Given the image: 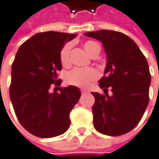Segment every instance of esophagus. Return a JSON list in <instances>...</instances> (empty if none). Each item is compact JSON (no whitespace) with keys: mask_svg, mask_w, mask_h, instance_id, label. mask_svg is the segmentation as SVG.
<instances>
[{"mask_svg":"<svg viewBox=\"0 0 159 159\" xmlns=\"http://www.w3.org/2000/svg\"><path fill=\"white\" fill-rule=\"evenodd\" d=\"M81 93H83V94H84V93H88V91H86V90H84V89H83V90H81Z\"/></svg>","mask_w":159,"mask_h":159,"instance_id":"esophagus-1","label":"esophagus"}]
</instances>
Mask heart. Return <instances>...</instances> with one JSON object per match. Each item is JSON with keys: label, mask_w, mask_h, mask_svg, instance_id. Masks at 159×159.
I'll list each match as a JSON object with an SVG mask.
<instances>
[{"label": "heart", "mask_w": 159, "mask_h": 159, "mask_svg": "<svg viewBox=\"0 0 159 159\" xmlns=\"http://www.w3.org/2000/svg\"><path fill=\"white\" fill-rule=\"evenodd\" d=\"M72 45L71 43H66L63 46L61 51L59 52V59L60 63L63 66H68L70 64V52H71ZM84 48L86 52L93 56L94 54H99L100 51V45L96 42L93 41H87L84 43ZM99 77V74L97 70L92 67L86 68H74L66 75V81L68 84L74 86L87 88L90 86L94 80Z\"/></svg>", "instance_id": "1"}]
</instances>
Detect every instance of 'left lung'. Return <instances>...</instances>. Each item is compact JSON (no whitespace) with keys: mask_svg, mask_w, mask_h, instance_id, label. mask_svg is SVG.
Wrapping results in <instances>:
<instances>
[{"mask_svg":"<svg viewBox=\"0 0 159 159\" xmlns=\"http://www.w3.org/2000/svg\"><path fill=\"white\" fill-rule=\"evenodd\" d=\"M84 34L101 42L107 55L104 75L99 81L105 95L92 93L94 128L109 136L127 134L139 124L148 104L151 76L147 59L123 33L99 30ZM107 88L112 92L110 96Z\"/></svg>","mask_w":159,"mask_h":159,"instance_id":"8db88e82","label":"left lung"}]
</instances>
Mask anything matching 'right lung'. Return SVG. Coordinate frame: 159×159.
<instances>
[{
	"instance_id": "right-lung-1",
	"label": "right lung",
	"mask_w": 159,
	"mask_h": 159,
	"mask_svg": "<svg viewBox=\"0 0 159 159\" xmlns=\"http://www.w3.org/2000/svg\"><path fill=\"white\" fill-rule=\"evenodd\" d=\"M75 34L38 33L19 47L11 66L10 97L19 123L30 134L52 138L66 133L69 114L81 97L76 86L51 93L60 85L59 52Z\"/></svg>"
}]
</instances>
